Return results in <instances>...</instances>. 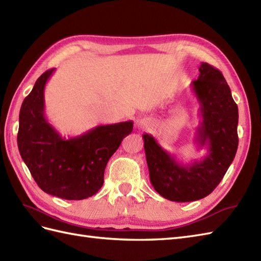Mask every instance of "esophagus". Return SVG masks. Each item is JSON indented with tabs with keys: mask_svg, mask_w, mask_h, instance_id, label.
<instances>
[{
	"mask_svg": "<svg viewBox=\"0 0 261 261\" xmlns=\"http://www.w3.org/2000/svg\"><path fill=\"white\" fill-rule=\"evenodd\" d=\"M141 126H143V128H144V125H141Z\"/></svg>",
	"mask_w": 261,
	"mask_h": 261,
	"instance_id": "34e87169",
	"label": "esophagus"
}]
</instances>
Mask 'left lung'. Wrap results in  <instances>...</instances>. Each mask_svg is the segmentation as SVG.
<instances>
[{
  "mask_svg": "<svg viewBox=\"0 0 261 261\" xmlns=\"http://www.w3.org/2000/svg\"><path fill=\"white\" fill-rule=\"evenodd\" d=\"M192 90L199 103L200 122L195 142L207 149L200 161L182 164L151 135L144 133V151L150 181L164 198L193 202L215 190L233 161L238 148V107L223 73L207 63L199 66Z\"/></svg>",
  "mask_w": 261,
  "mask_h": 261,
  "instance_id": "left-lung-1",
  "label": "left lung"
}]
</instances>
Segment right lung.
I'll list each match as a JSON object with an SVG mask.
<instances>
[{
    "label": "right lung",
    "instance_id": "add662e5",
    "mask_svg": "<svg viewBox=\"0 0 261 261\" xmlns=\"http://www.w3.org/2000/svg\"><path fill=\"white\" fill-rule=\"evenodd\" d=\"M55 68L45 71L19 111L17 145L33 178L45 193L85 199L101 189L106 165L131 133L132 121L98 125L82 136L63 138L45 117L44 89Z\"/></svg>",
    "mask_w": 261,
    "mask_h": 261
}]
</instances>
